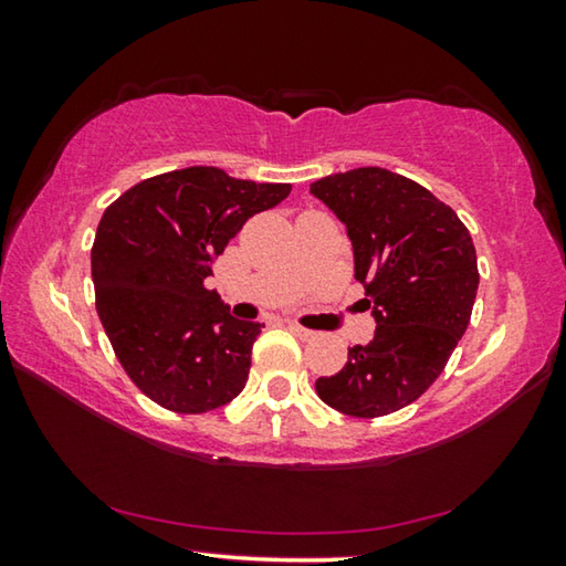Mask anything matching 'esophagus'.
Masks as SVG:
<instances>
[{
	"mask_svg": "<svg viewBox=\"0 0 566 566\" xmlns=\"http://www.w3.org/2000/svg\"><path fill=\"white\" fill-rule=\"evenodd\" d=\"M286 327H290L296 334V337H302V339H312L314 337L312 329H306V327H302V324H296V322H286Z\"/></svg>",
	"mask_w": 566,
	"mask_h": 566,
	"instance_id": "1",
	"label": "esophagus"
}]
</instances>
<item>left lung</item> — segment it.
Here are the masks:
<instances>
[{"label": "left lung", "mask_w": 566, "mask_h": 566, "mask_svg": "<svg viewBox=\"0 0 566 566\" xmlns=\"http://www.w3.org/2000/svg\"><path fill=\"white\" fill-rule=\"evenodd\" d=\"M310 191L347 227L354 280L377 322L317 395L349 417H385L442 375L467 332L479 286L476 252L452 207L395 171L359 167L322 177Z\"/></svg>", "instance_id": "8db88e82"}]
</instances>
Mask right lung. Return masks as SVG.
<instances>
[{
    "label": "right lung",
    "mask_w": 566,
    "mask_h": 566,
    "mask_svg": "<svg viewBox=\"0 0 566 566\" xmlns=\"http://www.w3.org/2000/svg\"><path fill=\"white\" fill-rule=\"evenodd\" d=\"M290 185L187 167L139 181L107 207L92 247L102 327L129 379L165 409L202 415L244 389L260 322L207 290L214 256Z\"/></svg>",
    "instance_id": "add662e5"
}]
</instances>
